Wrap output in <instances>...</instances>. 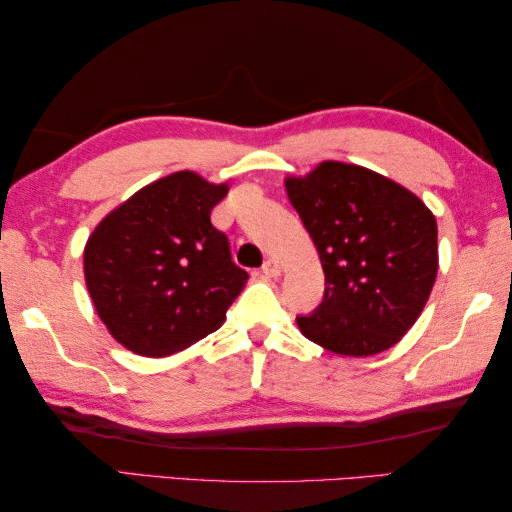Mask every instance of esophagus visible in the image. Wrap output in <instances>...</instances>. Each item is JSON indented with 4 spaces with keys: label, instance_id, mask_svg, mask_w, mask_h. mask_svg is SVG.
I'll return each mask as SVG.
<instances>
[{
    "label": "esophagus",
    "instance_id": "1",
    "mask_svg": "<svg viewBox=\"0 0 512 512\" xmlns=\"http://www.w3.org/2000/svg\"><path fill=\"white\" fill-rule=\"evenodd\" d=\"M263 274L267 276V279H276V276L281 274V265L274 261V258H267V261L263 263Z\"/></svg>",
    "mask_w": 512,
    "mask_h": 512
}]
</instances>
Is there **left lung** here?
<instances>
[{
    "label": "left lung",
    "instance_id": "obj_1",
    "mask_svg": "<svg viewBox=\"0 0 512 512\" xmlns=\"http://www.w3.org/2000/svg\"><path fill=\"white\" fill-rule=\"evenodd\" d=\"M313 238L324 297L301 333L340 356H374L415 324L438 274V224L413 192L358 165L326 161L286 181Z\"/></svg>",
    "mask_w": 512,
    "mask_h": 512
}]
</instances>
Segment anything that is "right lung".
Here are the masks:
<instances>
[{
  "label": "right lung",
  "instance_id": "add662e5",
  "mask_svg": "<svg viewBox=\"0 0 512 512\" xmlns=\"http://www.w3.org/2000/svg\"><path fill=\"white\" fill-rule=\"evenodd\" d=\"M226 186L174 172L106 215L83 251L86 286L113 338L140 356H170L220 329L247 272L211 211Z\"/></svg>",
  "mask_w": 512,
  "mask_h": 512
}]
</instances>
